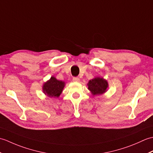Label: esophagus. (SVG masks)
Instances as JSON below:
<instances>
[{
	"instance_id": "1",
	"label": "esophagus",
	"mask_w": 153,
	"mask_h": 153,
	"mask_svg": "<svg viewBox=\"0 0 153 153\" xmlns=\"http://www.w3.org/2000/svg\"><path fill=\"white\" fill-rule=\"evenodd\" d=\"M73 82H79V77H73Z\"/></svg>"
}]
</instances>
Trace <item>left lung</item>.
I'll return each instance as SVG.
<instances>
[{"instance_id":"obj_1","label":"left lung","mask_w":153,"mask_h":153,"mask_svg":"<svg viewBox=\"0 0 153 153\" xmlns=\"http://www.w3.org/2000/svg\"><path fill=\"white\" fill-rule=\"evenodd\" d=\"M87 86L93 95H101L108 90V83L103 77H95L89 81Z\"/></svg>"}]
</instances>
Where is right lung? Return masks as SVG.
<instances>
[{
  "mask_svg": "<svg viewBox=\"0 0 153 153\" xmlns=\"http://www.w3.org/2000/svg\"><path fill=\"white\" fill-rule=\"evenodd\" d=\"M65 85L66 83L64 82L58 80L56 77L52 76L49 79L43 83L42 89L45 95L51 98H56L59 97L62 93Z\"/></svg>",
  "mask_w": 153,
  "mask_h": 153,
  "instance_id": "1",
  "label": "right lung"
}]
</instances>
